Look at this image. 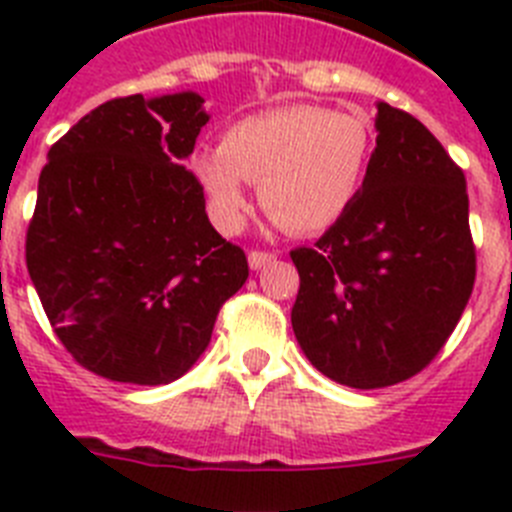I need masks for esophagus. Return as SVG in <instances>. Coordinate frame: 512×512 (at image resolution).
Instances as JSON below:
<instances>
[{"label":"esophagus","instance_id":"34e87169","mask_svg":"<svg viewBox=\"0 0 512 512\" xmlns=\"http://www.w3.org/2000/svg\"><path fill=\"white\" fill-rule=\"evenodd\" d=\"M274 259H277V256L269 251H251L248 253V266H251V269H261V266L271 264Z\"/></svg>","mask_w":512,"mask_h":512}]
</instances>
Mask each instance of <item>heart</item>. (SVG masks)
Wrapping results in <instances>:
<instances>
[{"label": "heart", "instance_id": "heart-1", "mask_svg": "<svg viewBox=\"0 0 512 512\" xmlns=\"http://www.w3.org/2000/svg\"><path fill=\"white\" fill-rule=\"evenodd\" d=\"M372 151L366 117L292 104L233 122L223 146L197 153L192 169L223 230L243 225L246 182H253L261 184V205L279 225L320 233L356 200Z\"/></svg>", "mask_w": 512, "mask_h": 512}]
</instances>
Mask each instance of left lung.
<instances>
[{"instance_id": "obj_1", "label": "left lung", "mask_w": 512, "mask_h": 512, "mask_svg": "<svg viewBox=\"0 0 512 512\" xmlns=\"http://www.w3.org/2000/svg\"><path fill=\"white\" fill-rule=\"evenodd\" d=\"M377 148L356 200L312 248L292 328L310 364L354 390L423 372L449 341L477 274L464 171L408 112L377 104Z\"/></svg>"}]
</instances>
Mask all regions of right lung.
<instances>
[{"instance_id": "obj_1", "label": "right lung", "mask_w": 512, "mask_h": 512, "mask_svg": "<svg viewBox=\"0 0 512 512\" xmlns=\"http://www.w3.org/2000/svg\"><path fill=\"white\" fill-rule=\"evenodd\" d=\"M197 92L117 97L48 151L25 259L58 341L112 382L169 384L205 354L248 279L184 166L210 115Z\"/></svg>"}]
</instances>
